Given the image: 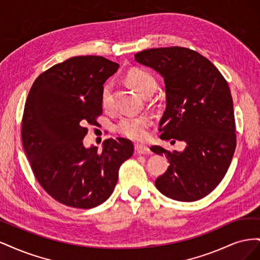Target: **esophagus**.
Segmentation results:
<instances>
[{"mask_svg":"<svg viewBox=\"0 0 260 260\" xmlns=\"http://www.w3.org/2000/svg\"><path fill=\"white\" fill-rule=\"evenodd\" d=\"M135 149H136V152L140 155H144V154L149 153V148L146 145H143V144H136Z\"/></svg>","mask_w":260,"mask_h":260,"instance_id":"1","label":"esophagus"}]
</instances>
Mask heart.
Instances as JSON below:
<instances>
[{"instance_id":"heart-1","label":"heart","mask_w":260,"mask_h":260,"mask_svg":"<svg viewBox=\"0 0 260 260\" xmlns=\"http://www.w3.org/2000/svg\"><path fill=\"white\" fill-rule=\"evenodd\" d=\"M128 82L141 95L148 96L156 89L155 78L145 70L135 69L127 75ZM101 103L103 108L109 109L113 106V84L106 83L101 93ZM151 119L147 116H122L116 123V130L120 135L132 140H144L147 137V130L151 125Z\"/></svg>"}]
</instances>
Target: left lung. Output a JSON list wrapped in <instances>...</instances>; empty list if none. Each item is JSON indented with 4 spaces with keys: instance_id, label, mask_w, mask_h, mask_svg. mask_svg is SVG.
<instances>
[{
    "instance_id": "left-lung-1",
    "label": "left lung",
    "mask_w": 260,
    "mask_h": 260,
    "mask_svg": "<svg viewBox=\"0 0 260 260\" xmlns=\"http://www.w3.org/2000/svg\"><path fill=\"white\" fill-rule=\"evenodd\" d=\"M135 59L164 78L166 109L159 121L160 139L186 144L182 152L151 147L170 164L156 179L157 190L180 202L205 198L221 182L237 145L228 82L206 57L180 46L144 50Z\"/></svg>"
}]
</instances>
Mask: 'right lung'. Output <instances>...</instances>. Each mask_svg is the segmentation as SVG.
Wrapping results in <instances>:
<instances>
[{
  "label": "right lung",
  "mask_w": 260,
  "mask_h": 260,
  "mask_svg": "<svg viewBox=\"0 0 260 260\" xmlns=\"http://www.w3.org/2000/svg\"><path fill=\"white\" fill-rule=\"evenodd\" d=\"M119 65L102 56H75L39 76L29 91L21 139L35 177L54 200L89 209L112 195L130 140H105L102 152L82 140L102 114L103 84Z\"/></svg>",
  "instance_id": "right-lung-1"
}]
</instances>
